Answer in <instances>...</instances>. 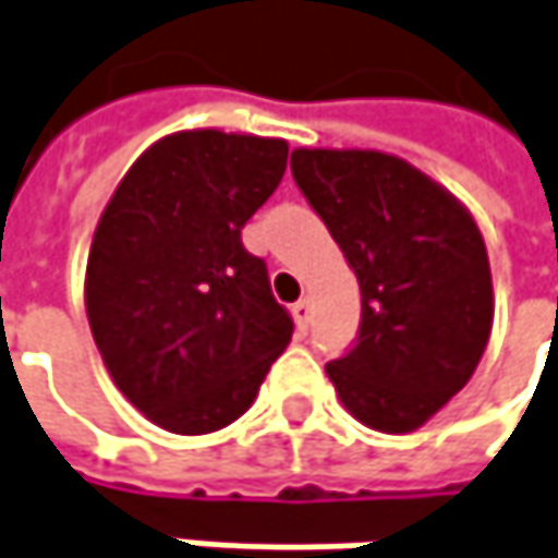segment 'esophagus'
Segmentation results:
<instances>
[{"label": "esophagus", "mask_w": 558, "mask_h": 558, "mask_svg": "<svg viewBox=\"0 0 558 558\" xmlns=\"http://www.w3.org/2000/svg\"><path fill=\"white\" fill-rule=\"evenodd\" d=\"M293 318H296V325H300V331H306L312 322V300H300L296 306H293Z\"/></svg>", "instance_id": "1"}]
</instances>
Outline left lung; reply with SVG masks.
Instances as JSON below:
<instances>
[{"label":"left lung","mask_w":558,"mask_h":558,"mask_svg":"<svg viewBox=\"0 0 558 558\" xmlns=\"http://www.w3.org/2000/svg\"><path fill=\"white\" fill-rule=\"evenodd\" d=\"M290 170L363 296L356 341L325 373L360 423L410 433L468 385L489 341L493 278L474 217L381 150L300 148Z\"/></svg>","instance_id":"1"}]
</instances>
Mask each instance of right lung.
<instances>
[{
  "label": "right lung",
  "mask_w": 558,
  "mask_h": 558,
  "mask_svg": "<svg viewBox=\"0 0 558 558\" xmlns=\"http://www.w3.org/2000/svg\"><path fill=\"white\" fill-rule=\"evenodd\" d=\"M287 142L177 132L122 177L97 223L84 306L116 388L180 436L243 416L293 318L243 227L278 189Z\"/></svg>",
  "instance_id": "right-lung-1"
}]
</instances>
